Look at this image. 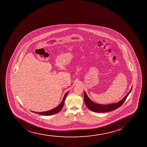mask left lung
Returning a JSON list of instances; mask_svg holds the SVG:
<instances>
[{
	"label": "left lung",
	"instance_id": "obj_1",
	"mask_svg": "<svg viewBox=\"0 0 147 147\" xmlns=\"http://www.w3.org/2000/svg\"><path fill=\"white\" fill-rule=\"evenodd\" d=\"M132 90V88L128 92V93L125 95V97L121 100L120 102H116V103H112L110 105H100L98 103H94L92 101L89 99L87 95L86 94V92H84V101L86 106L89 108L90 110L95 112H98V113H105V112H110L114 110L115 109H117L118 108L120 107L122 105L125 100L127 97L128 95Z\"/></svg>",
	"mask_w": 147,
	"mask_h": 147
}]
</instances>
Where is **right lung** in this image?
<instances>
[{"label": "right lung", "instance_id": "1", "mask_svg": "<svg viewBox=\"0 0 147 147\" xmlns=\"http://www.w3.org/2000/svg\"><path fill=\"white\" fill-rule=\"evenodd\" d=\"M67 94H68V92H67V93H65L64 98H63V99L61 103H60V105L57 107L55 108H54V109H52V110H51L48 111H47V112H32L34 113H38L40 115H54V114H55V113H57L59 112L61 110V109H62L63 105H64L65 100V98L67 97Z\"/></svg>", "mask_w": 147, "mask_h": 147}]
</instances>
